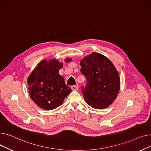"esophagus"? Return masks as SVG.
<instances>
[{
  "mask_svg": "<svg viewBox=\"0 0 151 151\" xmlns=\"http://www.w3.org/2000/svg\"><path fill=\"white\" fill-rule=\"evenodd\" d=\"M71 88L73 91H76L78 89V86H72L71 87Z\"/></svg>",
  "mask_w": 151,
  "mask_h": 151,
  "instance_id": "esophagus-1",
  "label": "esophagus"
}]
</instances>
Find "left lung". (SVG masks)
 <instances>
[{
  "mask_svg": "<svg viewBox=\"0 0 151 151\" xmlns=\"http://www.w3.org/2000/svg\"><path fill=\"white\" fill-rule=\"evenodd\" d=\"M81 72L86 78L82 92L86 102L96 109L111 105L120 89V77L113 63L105 55L92 52L80 62Z\"/></svg>",
  "mask_w": 151,
  "mask_h": 151,
  "instance_id": "left-lung-1",
  "label": "left lung"
}]
</instances>
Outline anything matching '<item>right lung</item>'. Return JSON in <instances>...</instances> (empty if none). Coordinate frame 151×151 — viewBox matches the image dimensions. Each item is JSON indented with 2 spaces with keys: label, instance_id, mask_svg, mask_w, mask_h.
I'll return each mask as SVG.
<instances>
[{
  "label": "right lung",
  "instance_id": "right-lung-1",
  "mask_svg": "<svg viewBox=\"0 0 151 151\" xmlns=\"http://www.w3.org/2000/svg\"><path fill=\"white\" fill-rule=\"evenodd\" d=\"M71 58L65 59L68 62ZM63 67L55 59L40 62L28 79L30 97L38 106L45 110L56 108L63 104L71 89L65 84L59 71Z\"/></svg>",
  "mask_w": 151,
  "mask_h": 151
}]
</instances>
